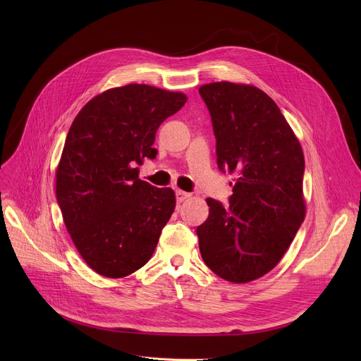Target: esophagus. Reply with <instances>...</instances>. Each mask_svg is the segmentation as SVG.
<instances>
[{"label":"esophagus","instance_id":"1","mask_svg":"<svg viewBox=\"0 0 361 361\" xmlns=\"http://www.w3.org/2000/svg\"><path fill=\"white\" fill-rule=\"evenodd\" d=\"M176 197H177V202L181 203V202H184L187 197H190V193L183 192V190H176Z\"/></svg>","mask_w":361,"mask_h":361}]
</instances>
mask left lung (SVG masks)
Returning a JSON list of instances; mask_svg holds the SVG:
<instances>
[{"label":"left lung","mask_w":361,"mask_h":361,"mask_svg":"<svg viewBox=\"0 0 361 361\" xmlns=\"http://www.w3.org/2000/svg\"><path fill=\"white\" fill-rule=\"evenodd\" d=\"M211 114L216 164L237 173L228 204L207 197L197 226L206 267L230 282L274 269L305 221V155L278 105L260 89L219 82L199 89Z\"/></svg>","instance_id":"8db88e82"}]
</instances>
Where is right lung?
I'll use <instances>...</instances> for the list:
<instances>
[{"instance_id": "right-lung-1", "label": "right lung", "mask_w": 361, "mask_h": 361, "mask_svg": "<svg viewBox=\"0 0 361 361\" xmlns=\"http://www.w3.org/2000/svg\"><path fill=\"white\" fill-rule=\"evenodd\" d=\"M185 101L183 93L147 85L109 89L68 130L56 202L75 249L102 276L123 278L145 267L176 209L174 192L142 181L136 165L157 158L158 127Z\"/></svg>"}]
</instances>
